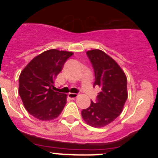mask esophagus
I'll return each mask as SVG.
<instances>
[{"label": "esophagus", "instance_id": "1", "mask_svg": "<svg viewBox=\"0 0 158 158\" xmlns=\"http://www.w3.org/2000/svg\"><path fill=\"white\" fill-rule=\"evenodd\" d=\"M78 96V94H77V93H68V97H69V99H75L77 98Z\"/></svg>", "mask_w": 158, "mask_h": 158}]
</instances>
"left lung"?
Instances as JSON below:
<instances>
[{
	"mask_svg": "<svg viewBox=\"0 0 158 158\" xmlns=\"http://www.w3.org/2000/svg\"><path fill=\"white\" fill-rule=\"evenodd\" d=\"M86 53L94 69V86L101 90L96 103L92 101L81 116L89 126L104 127L122 113L128 96L127 80L122 68L105 52L95 49Z\"/></svg>",
	"mask_w": 158,
	"mask_h": 158,
	"instance_id": "left-lung-1",
	"label": "left lung"
}]
</instances>
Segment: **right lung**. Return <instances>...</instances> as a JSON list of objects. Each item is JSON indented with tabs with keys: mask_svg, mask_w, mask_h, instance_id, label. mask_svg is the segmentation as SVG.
I'll return each instance as SVG.
<instances>
[{
	"mask_svg": "<svg viewBox=\"0 0 158 158\" xmlns=\"http://www.w3.org/2000/svg\"><path fill=\"white\" fill-rule=\"evenodd\" d=\"M73 53L48 50L35 57L21 71L19 93L24 107L42 121L56 118L62 113L67 95L54 91V80Z\"/></svg>",
	"mask_w": 158,
	"mask_h": 158,
	"instance_id": "1",
	"label": "right lung"
}]
</instances>
